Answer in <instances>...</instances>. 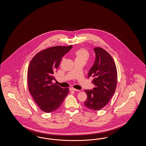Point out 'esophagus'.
<instances>
[{
    "label": "esophagus",
    "mask_w": 146,
    "mask_h": 146,
    "mask_svg": "<svg viewBox=\"0 0 146 146\" xmlns=\"http://www.w3.org/2000/svg\"><path fill=\"white\" fill-rule=\"evenodd\" d=\"M70 90H73V91H78V92L80 91L79 90H78V89H76L74 88H70Z\"/></svg>",
    "instance_id": "1"
}]
</instances>
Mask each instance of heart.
<instances>
[{
  "mask_svg": "<svg viewBox=\"0 0 146 146\" xmlns=\"http://www.w3.org/2000/svg\"><path fill=\"white\" fill-rule=\"evenodd\" d=\"M75 60H82L86 62L88 59L89 53L86 49L81 48L75 52Z\"/></svg>",
  "mask_w": 146,
  "mask_h": 146,
  "instance_id": "1",
  "label": "heart"
}]
</instances>
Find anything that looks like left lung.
Instances as JSON below:
<instances>
[{
  "mask_svg": "<svg viewBox=\"0 0 146 146\" xmlns=\"http://www.w3.org/2000/svg\"><path fill=\"white\" fill-rule=\"evenodd\" d=\"M95 60L89 71L88 78H94L93 90L84 92L87 98L84 106L90 110L98 111L106 106L114 94L117 87V71L115 62L110 54L101 48L94 49Z\"/></svg>",
  "mask_w": 146,
  "mask_h": 146,
  "instance_id": "1",
  "label": "left lung"
}]
</instances>
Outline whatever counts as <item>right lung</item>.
I'll return each instance as SVG.
<instances>
[{
    "mask_svg": "<svg viewBox=\"0 0 146 146\" xmlns=\"http://www.w3.org/2000/svg\"><path fill=\"white\" fill-rule=\"evenodd\" d=\"M72 45L51 47L37 53L33 58L28 69L29 91L40 109L50 113L61 106L69 92L53 84L54 73L62 57L70 51Z\"/></svg>",
    "mask_w": 146,
    "mask_h": 146,
    "instance_id": "obj_1",
    "label": "right lung"
}]
</instances>
